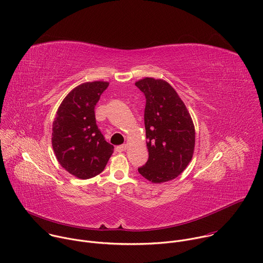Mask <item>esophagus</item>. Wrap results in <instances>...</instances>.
<instances>
[{"label": "esophagus", "mask_w": 263, "mask_h": 263, "mask_svg": "<svg viewBox=\"0 0 263 263\" xmlns=\"http://www.w3.org/2000/svg\"><path fill=\"white\" fill-rule=\"evenodd\" d=\"M127 147H128V144H127V143H124V144L118 145V146L116 147V149H117V152H124V151H126Z\"/></svg>", "instance_id": "1"}]
</instances>
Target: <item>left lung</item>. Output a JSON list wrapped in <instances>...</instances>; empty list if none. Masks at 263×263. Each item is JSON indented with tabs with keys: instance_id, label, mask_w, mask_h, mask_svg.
<instances>
[{
	"instance_id": "1",
	"label": "left lung",
	"mask_w": 263,
	"mask_h": 263,
	"mask_svg": "<svg viewBox=\"0 0 263 263\" xmlns=\"http://www.w3.org/2000/svg\"><path fill=\"white\" fill-rule=\"evenodd\" d=\"M145 97L144 127L148 159L138 173L153 183L177 178L191 162L195 126L185 104L164 80L144 78L135 83Z\"/></svg>"
}]
</instances>
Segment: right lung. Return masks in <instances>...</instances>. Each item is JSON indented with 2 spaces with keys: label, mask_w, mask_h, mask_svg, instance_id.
<instances>
[{
  "label": "right lung",
  "mask_w": 263,
  "mask_h": 263,
  "mask_svg": "<svg viewBox=\"0 0 263 263\" xmlns=\"http://www.w3.org/2000/svg\"><path fill=\"white\" fill-rule=\"evenodd\" d=\"M109 83L86 82L60 104L53 122L52 145L59 164L72 176L89 179L101 174L114 153L97 126L95 107Z\"/></svg>",
  "instance_id": "right-lung-1"
}]
</instances>
